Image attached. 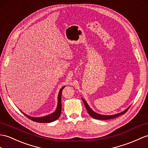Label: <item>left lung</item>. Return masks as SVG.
I'll list each match as a JSON object with an SVG mask.
<instances>
[{
    "instance_id": "obj_1",
    "label": "left lung",
    "mask_w": 148,
    "mask_h": 148,
    "mask_svg": "<svg viewBox=\"0 0 148 148\" xmlns=\"http://www.w3.org/2000/svg\"><path fill=\"white\" fill-rule=\"evenodd\" d=\"M83 102L84 103V105L86 107V110H87L88 114H90V116L91 117H92L94 119H99V120H108V119H114V118H116L117 117H119L121 116V115L125 114L126 112H127L129 109V108L130 107H129L128 108H127L125 110H124V111L121 112L120 113H118L116 114H114V115H110V116H106V115H102V114H100L95 112L93 111L90 107H89V106L88 105V103H86V102L85 101V100L84 99L82 98Z\"/></svg>"
}]
</instances>
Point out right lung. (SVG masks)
Instances as JSON below:
<instances>
[{
  "label": "right lung",
  "instance_id": "1",
  "mask_svg": "<svg viewBox=\"0 0 148 148\" xmlns=\"http://www.w3.org/2000/svg\"><path fill=\"white\" fill-rule=\"evenodd\" d=\"M64 86L63 87L61 88L60 90L59 93H58V105H57V108L56 110L54 112L47 115V116H43V117H32L30 116H28V115L24 113L23 111H21L24 114L25 116H26L27 118L33 121L34 122H41V123H48V122H51L57 120L60 116V114L62 113V90L63 88H64Z\"/></svg>",
  "mask_w": 148,
  "mask_h": 148
}]
</instances>
